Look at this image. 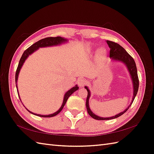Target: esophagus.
<instances>
[{"mask_svg": "<svg viewBox=\"0 0 154 154\" xmlns=\"http://www.w3.org/2000/svg\"><path fill=\"white\" fill-rule=\"evenodd\" d=\"M86 83L87 82H86L85 80L83 78H80V79H78V85L80 87H84L85 85H86V84H87Z\"/></svg>", "mask_w": 154, "mask_h": 154, "instance_id": "obj_1", "label": "esophagus"}]
</instances>
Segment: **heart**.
I'll return each mask as SVG.
<instances>
[{
	"label": "heart",
	"instance_id": "obj_1",
	"mask_svg": "<svg viewBox=\"0 0 154 154\" xmlns=\"http://www.w3.org/2000/svg\"><path fill=\"white\" fill-rule=\"evenodd\" d=\"M105 57V51L103 49H100L97 53V58L99 60H103Z\"/></svg>",
	"mask_w": 154,
	"mask_h": 154
}]
</instances>
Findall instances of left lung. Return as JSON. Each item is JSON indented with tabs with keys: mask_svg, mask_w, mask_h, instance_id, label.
Masks as SVG:
<instances>
[{
	"mask_svg": "<svg viewBox=\"0 0 154 154\" xmlns=\"http://www.w3.org/2000/svg\"><path fill=\"white\" fill-rule=\"evenodd\" d=\"M106 43L108 44L109 47L110 48V57L114 60H117V61L122 62L124 63L127 67L128 68V71L130 72V76L132 78V80L133 83V87H134V92H133V97L132 100L130 105L123 112H121L115 116H112V117L110 118H101L100 116H97L96 114H94L92 112L91 110L89 104H88V101H89V98L91 96V92L89 89H88L87 87H85V88L87 91V100H86V107L87 110V112L89 114L92 118H94L97 120H109V119H113L115 118H117L119 116L123 115L125 112L127 111V110L129 109V107L131 106L132 104L133 101L135 99V97L136 96L137 93L138 91L139 88V78L137 76V67L136 62H135L134 58L130 56L126 50L121 46L119 44L114 42L106 40Z\"/></svg>",
	"mask_w": 154,
	"mask_h": 154,
	"instance_id": "obj_1",
	"label": "left lung"
}]
</instances>
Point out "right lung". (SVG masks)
Segmentation results:
<instances>
[{"label":"right lung","mask_w":154,"mask_h":154,"mask_svg":"<svg viewBox=\"0 0 154 154\" xmlns=\"http://www.w3.org/2000/svg\"><path fill=\"white\" fill-rule=\"evenodd\" d=\"M67 41V39L63 38L62 37L60 36H57V37H48V38H45L42 40H40L39 41L36 42L34 44H32V45H31L29 48H27L24 52L23 53L22 57L20 59L19 63H18V67L16 71V74H15V82H17V80H18V74H19L20 70L22 67V66H23V63H24L25 60H26V58L29 57V55H30L31 54H32L33 52H35V51H36L39 48H44V47H49V46H53V45H57L59 44H61L63 42H66ZM17 88V85H16ZM78 87L76 85L75 87H72V88H71L69 91H68L66 94H65L64 96V98H63V103L60 107V109L56 112L52 114H49V115H40V114H36L35 113H32L31 112L29 111L27 109V110H28L30 113L40 116V117H42V118H51V117H53V116H57V114H58L60 112L62 111V110L63 109L64 105H66V102L67 101V99L69 98V97L71 96L73 92H75L76 91H77L78 89ZM18 92V91H17ZM19 95V94H18ZM20 98V97H19Z\"/></svg>","instance_id":"right-lung-1"}]
</instances>
